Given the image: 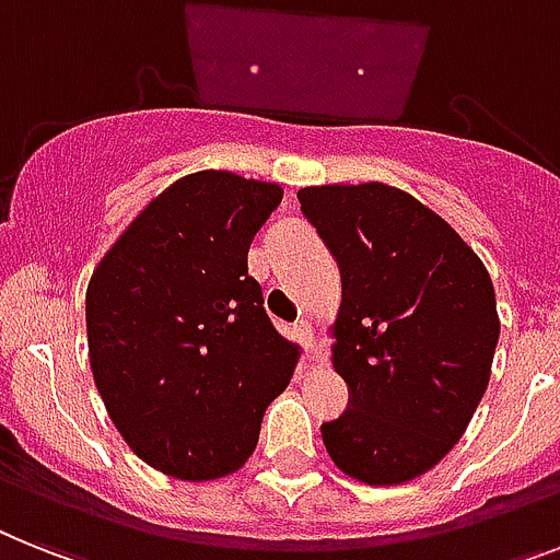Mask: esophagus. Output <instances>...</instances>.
I'll return each instance as SVG.
<instances>
[{
    "instance_id": "34e87169",
    "label": "esophagus",
    "mask_w": 560,
    "mask_h": 560,
    "mask_svg": "<svg viewBox=\"0 0 560 560\" xmlns=\"http://www.w3.org/2000/svg\"><path fill=\"white\" fill-rule=\"evenodd\" d=\"M294 337H298V340H300V346H306V349H312V346H314L312 323H308V320H298V323H294Z\"/></svg>"
}]
</instances>
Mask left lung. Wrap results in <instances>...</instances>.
Returning a JSON list of instances; mask_svg holds the SVG:
<instances>
[{"label": "left lung", "instance_id": "8db88e82", "mask_svg": "<svg viewBox=\"0 0 560 560\" xmlns=\"http://www.w3.org/2000/svg\"><path fill=\"white\" fill-rule=\"evenodd\" d=\"M335 257L343 303L335 369L349 406L320 427L363 483H404L460 441L495 358V289L478 254L412 194L383 183L298 191Z\"/></svg>", "mask_w": 560, "mask_h": 560}]
</instances>
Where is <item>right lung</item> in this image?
Segmentation results:
<instances>
[{
	"label": "right lung",
	"mask_w": 560,
	"mask_h": 560,
	"mask_svg": "<svg viewBox=\"0 0 560 560\" xmlns=\"http://www.w3.org/2000/svg\"><path fill=\"white\" fill-rule=\"evenodd\" d=\"M283 191L229 171L165 188L96 266L85 294L91 372L114 427L154 469L223 478L257 446L289 386L285 343L248 275Z\"/></svg>",
	"instance_id": "1"
}]
</instances>
